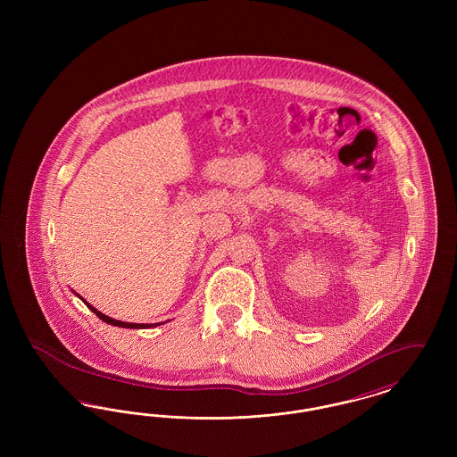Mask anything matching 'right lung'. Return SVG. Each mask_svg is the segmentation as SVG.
Returning a JSON list of instances; mask_svg holds the SVG:
<instances>
[{
  "label": "right lung",
  "instance_id": "right-lung-1",
  "mask_svg": "<svg viewBox=\"0 0 457 457\" xmlns=\"http://www.w3.org/2000/svg\"><path fill=\"white\" fill-rule=\"evenodd\" d=\"M84 303L87 304L88 308L103 320V322H106L109 326H116V327H125V328H149V327L159 326V324H130V322H121V320H114V319H111L108 315H104V313H101L97 308H94L92 304H88L82 296H79Z\"/></svg>",
  "mask_w": 457,
  "mask_h": 457
}]
</instances>
